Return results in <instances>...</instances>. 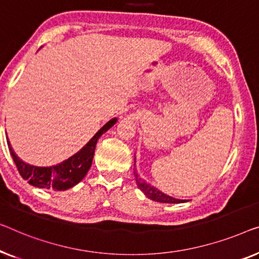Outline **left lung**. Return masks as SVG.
I'll return each instance as SVG.
<instances>
[{
	"instance_id": "8db88e82",
	"label": "left lung",
	"mask_w": 259,
	"mask_h": 259,
	"mask_svg": "<svg viewBox=\"0 0 259 259\" xmlns=\"http://www.w3.org/2000/svg\"><path fill=\"white\" fill-rule=\"evenodd\" d=\"M134 175H135V179H136V184L140 190L144 193V194L148 196L149 199L154 200L157 202H164V203H180L184 202V200H178L172 198V196H168L166 194H164L163 192H160L159 190H157L156 187L151 186V185L146 183L145 180H143L138 173L136 171V167H135V163H134Z\"/></svg>"
}]
</instances>
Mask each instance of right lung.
<instances>
[{
    "mask_svg": "<svg viewBox=\"0 0 259 259\" xmlns=\"http://www.w3.org/2000/svg\"><path fill=\"white\" fill-rule=\"evenodd\" d=\"M115 123H116V118L110 119L94 135V137L79 152H76L74 156L68 158L63 163L56 165V166L37 167L26 164L15 154L9 141H8V146H9L10 154L13 157L19 175L22 176L23 179L28 180L30 185L39 188H46V190L66 191L68 188L75 186L76 184L84 178L88 169L92 166L98 140Z\"/></svg>",
    "mask_w": 259,
    "mask_h": 259,
    "instance_id": "obj_1",
    "label": "right lung"
}]
</instances>
